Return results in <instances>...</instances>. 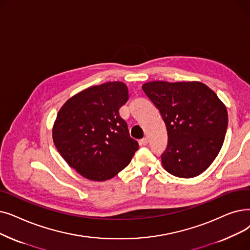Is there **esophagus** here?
Returning a JSON list of instances; mask_svg holds the SVG:
<instances>
[{
  "label": "esophagus",
  "mask_w": 250,
  "mask_h": 250,
  "mask_svg": "<svg viewBox=\"0 0 250 250\" xmlns=\"http://www.w3.org/2000/svg\"><path fill=\"white\" fill-rule=\"evenodd\" d=\"M140 144L143 146H146L148 144V138H143L142 140H140Z\"/></svg>",
  "instance_id": "esophagus-1"
}]
</instances>
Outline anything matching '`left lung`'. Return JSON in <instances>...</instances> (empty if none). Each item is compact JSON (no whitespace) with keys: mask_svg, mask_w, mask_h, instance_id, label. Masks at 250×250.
<instances>
[{"mask_svg":"<svg viewBox=\"0 0 250 250\" xmlns=\"http://www.w3.org/2000/svg\"><path fill=\"white\" fill-rule=\"evenodd\" d=\"M166 124L168 142L161 164L179 178L199 176L223 146L228 111L225 104L200 82H148L142 85Z\"/></svg>","mask_w":250,"mask_h":250,"instance_id":"8db88e82","label":"left lung"}]
</instances>
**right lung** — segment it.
<instances>
[{"label": "right lung", "mask_w": 250, "mask_h": 250, "mask_svg": "<svg viewBox=\"0 0 250 250\" xmlns=\"http://www.w3.org/2000/svg\"><path fill=\"white\" fill-rule=\"evenodd\" d=\"M128 99L123 82L93 85L60 108L52 137L60 155L83 178L103 182L131 162L139 145L129 137L119 108Z\"/></svg>", "instance_id": "1"}]
</instances>
